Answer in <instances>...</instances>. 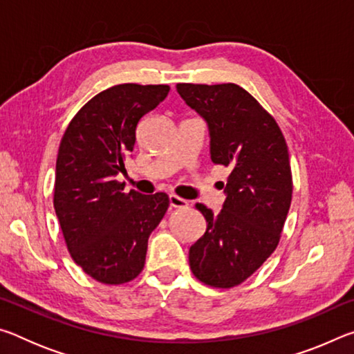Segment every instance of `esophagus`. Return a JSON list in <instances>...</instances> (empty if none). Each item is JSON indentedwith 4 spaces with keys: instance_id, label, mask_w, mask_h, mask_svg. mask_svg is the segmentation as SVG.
Returning <instances> with one entry per match:
<instances>
[{
    "instance_id": "34e87169",
    "label": "esophagus",
    "mask_w": 354,
    "mask_h": 354,
    "mask_svg": "<svg viewBox=\"0 0 354 354\" xmlns=\"http://www.w3.org/2000/svg\"><path fill=\"white\" fill-rule=\"evenodd\" d=\"M169 203H170V207H185L189 205L187 201H185L184 198H181V196H178L175 194L169 195Z\"/></svg>"
}]
</instances>
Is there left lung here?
<instances>
[{
	"instance_id": "obj_1",
	"label": "left lung",
	"mask_w": 354,
	"mask_h": 354,
	"mask_svg": "<svg viewBox=\"0 0 354 354\" xmlns=\"http://www.w3.org/2000/svg\"><path fill=\"white\" fill-rule=\"evenodd\" d=\"M176 91L206 122L212 162L230 169L221 211L195 205L206 232L189 250L190 268L207 286L234 287L279 242L292 200L289 151L274 118L237 84H178Z\"/></svg>"
}]
</instances>
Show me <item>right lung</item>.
Wrapping results in <instances>:
<instances>
[{"label": "right lung", "mask_w": 354, "mask_h": 354, "mask_svg": "<svg viewBox=\"0 0 354 354\" xmlns=\"http://www.w3.org/2000/svg\"><path fill=\"white\" fill-rule=\"evenodd\" d=\"M169 86L120 84L93 97L71 120L59 147L55 209L73 261L104 284L142 272L148 237L169 207L162 192H124L140 118L167 98Z\"/></svg>", "instance_id": "add662e5"}]
</instances>
